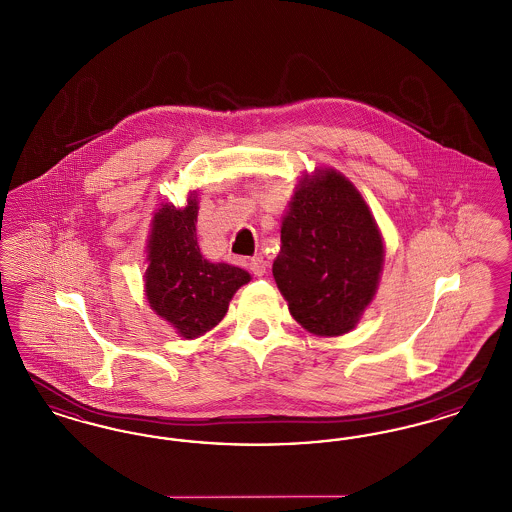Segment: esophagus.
<instances>
[{"label": "esophagus", "mask_w": 512, "mask_h": 512, "mask_svg": "<svg viewBox=\"0 0 512 512\" xmlns=\"http://www.w3.org/2000/svg\"><path fill=\"white\" fill-rule=\"evenodd\" d=\"M249 270H251L255 276H265V272H267V261L257 255V257H253V259L249 261Z\"/></svg>", "instance_id": "esophagus-1"}]
</instances>
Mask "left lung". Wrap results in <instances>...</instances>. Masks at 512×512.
I'll return each instance as SVG.
<instances>
[{"label":"left lung","mask_w":512,"mask_h":512,"mask_svg":"<svg viewBox=\"0 0 512 512\" xmlns=\"http://www.w3.org/2000/svg\"><path fill=\"white\" fill-rule=\"evenodd\" d=\"M272 274L292 317L334 338L357 326L374 299L384 242L363 195L334 169L305 174L280 230Z\"/></svg>","instance_id":"8db88e82"}]
</instances>
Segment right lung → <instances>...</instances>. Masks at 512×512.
<instances>
[{
	"label": "right lung",
	"instance_id": "1",
	"mask_svg": "<svg viewBox=\"0 0 512 512\" xmlns=\"http://www.w3.org/2000/svg\"><path fill=\"white\" fill-rule=\"evenodd\" d=\"M197 195L176 209L161 205L147 240L146 297L149 307L171 322L184 340L219 324L232 295L251 280L244 268L207 261L197 245Z\"/></svg>",
	"mask_w": 512,
	"mask_h": 512
}]
</instances>
